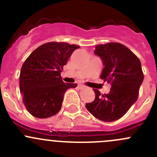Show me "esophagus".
<instances>
[{
  "label": "esophagus",
  "instance_id": "34e87169",
  "mask_svg": "<svg viewBox=\"0 0 157 157\" xmlns=\"http://www.w3.org/2000/svg\"><path fill=\"white\" fill-rule=\"evenodd\" d=\"M78 87H79V89H80V90H82V89H84L85 88V86H84V85L79 84L78 85Z\"/></svg>",
  "mask_w": 157,
  "mask_h": 157
}]
</instances>
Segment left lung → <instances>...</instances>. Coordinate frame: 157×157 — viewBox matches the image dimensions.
<instances>
[{"instance_id": "8db88e82", "label": "left lung", "mask_w": 157, "mask_h": 157, "mask_svg": "<svg viewBox=\"0 0 157 157\" xmlns=\"http://www.w3.org/2000/svg\"><path fill=\"white\" fill-rule=\"evenodd\" d=\"M94 54L104 66L100 78L111 82L112 87L108 94L103 95L94 89L96 98L86 104V108L101 121H116L137 101L144 80L141 64L129 48L117 42L96 45Z\"/></svg>"}]
</instances>
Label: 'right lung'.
Returning <instances> with one entry per match:
<instances>
[{
	"label": "right lung",
	"instance_id": "obj_1",
	"mask_svg": "<svg viewBox=\"0 0 157 157\" xmlns=\"http://www.w3.org/2000/svg\"><path fill=\"white\" fill-rule=\"evenodd\" d=\"M66 42L45 43L33 51L20 71V90L28 112L39 118L55 115L62 105L66 90L77 83H64L61 72L74 50Z\"/></svg>",
	"mask_w": 157,
	"mask_h": 157
}]
</instances>
